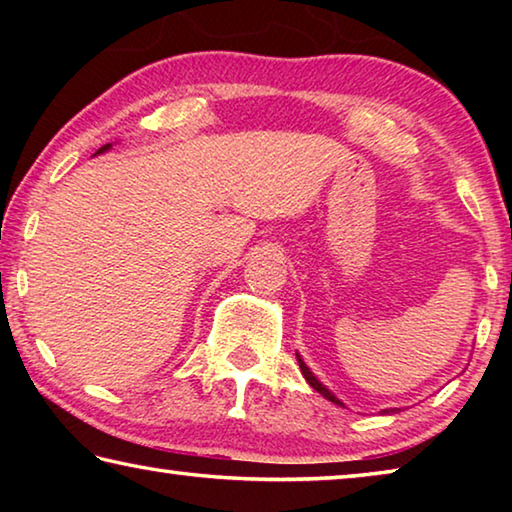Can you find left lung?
<instances>
[{
    "mask_svg": "<svg viewBox=\"0 0 512 512\" xmlns=\"http://www.w3.org/2000/svg\"><path fill=\"white\" fill-rule=\"evenodd\" d=\"M298 363H300V370H302V375H305V379L309 381V386H311V388H314V391H318L320 395H323V397H325V400H329V402H334V404H339V406H343V402L339 400V397H334L332 393H329V391H327V388H325L323 384H320V381H318V379H316L314 375H311V370H309V368L305 366V361H302L300 357H298ZM395 411H397V409H386L384 413H395Z\"/></svg>",
    "mask_w": 512,
    "mask_h": 512,
    "instance_id": "1",
    "label": "left lung"
}]
</instances>
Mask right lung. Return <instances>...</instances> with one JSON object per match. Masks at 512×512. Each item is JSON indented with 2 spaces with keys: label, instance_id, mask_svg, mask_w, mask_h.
<instances>
[{
  "label": "right lung",
  "instance_id": "right-lung-1",
  "mask_svg": "<svg viewBox=\"0 0 512 512\" xmlns=\"http://www.w3.org/2000/svg\"><path fill=\"white\" fill-rule=\"evenodd\" d=\"M110 149V144H106V146H101V149L97 151V153H103V151H108Z\"/></svg>",
  "mask_w": 512,
  "mask_h": 512
}]
</instances>
